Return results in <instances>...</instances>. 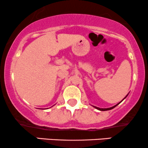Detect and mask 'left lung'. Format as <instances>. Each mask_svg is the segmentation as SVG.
Wrapping results in <instances>:
<instances>
[{"label":"left lung","instance_id":"1","mask_svg":"<svg viewBox=\"0 0 148 148\" xmlns=\"http://www.w3.org/2000/svg\"><path fill=\"white\" fill-rule=\"evenodd\" d=\"M127 95L126 96V97H125V98H124V99H123V100H124V99H125V98H126L127 97ZM123 100H122V101H123ZM121 101H120V102H121ZM118 103V104H116V105H115V106H112V107H111V108H99V107H97V106H94L95 107V108H97V109H98V110H99V111H108V110H111V109H113V108H115V106H118V105L119 104V103Z\"/></svg>","mask_w":148,"mask_h":148}]
</instances>
